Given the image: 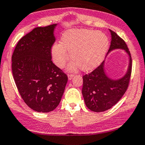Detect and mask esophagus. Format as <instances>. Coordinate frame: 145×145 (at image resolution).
I'll return each instance as SVG.
<instances>
[{
    "label": "esophagus",
    "mask_w": 145,
    "mask_h": 145,
    "mask_svg": "<svg viewBox=\"0 0 145 145\" xmlns=\"http://www.w3.org/2000/svg\"><path fill=\"white\" fill-rule=\"evenodd\" d=\"M73 74H68V77H69V80H71V79H72V78L73 77Z\"/></svg>",
    "instance_id": "1"
}]
</instances>
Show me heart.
Returning a JSON list of instances; mask_svg holds the SVG:
<instances>
[{"instance_id": "heart-1", "label": "heart", "mask_w": 145, "mask_h": 145, "mask_svg": "<svg viewBox=\"0 0 145 145\" xmlns=\"http://www.w3.org/2000/svg\"><path fill=\"white\" fill-rule=\"evenodd\" d=\"M109 45L104 33L89 29H72L62 35L60 44L53 46L52 57L57 67L62 68L71 57L74 62L69 69L79 67L82 71H88L97 67L102 61Z\"/></svg>"}]
</instances>
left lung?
Instances as JSON below:
<instances>
[{"label":"left lung","instance_id":"1","mask_svg":"<svg viewBox=\"0 0 145 145\" xmlns=\"http://www.w3.org/2000/svg\"><path fill=\"white\" fill-rule=\"evenodd\" d=\"M110 31L112 40L109 52L117 48L125 50L130 57L129 67L124 77L118 81L111 80L105 75L104 61L91 72L83 75L82 93L84 100L87 108L95 112L108 110L118 102L127 90L131 76L132 57L128 46L116 33L111 29Z\"/></svg>","mask_w":145,"mask_h":145}]
</instances>
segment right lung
<instances>
[{"label": "right lung", "mask_w": 145, "mask_h": 145, "mask_svg": "<svg viewBox=\"0 0 145 145\" xmlns=\"http://www.w3.org/2000/svg\"><path fill=\"white\" fill-rule=\"evenodd\" d=\"M56 24L38 27L21 37L12 55V72L23 101L38 112L58 106L68 76L52 60Z\"/></svg>", "instance_id": "right-lung-1"}]
</instances>
